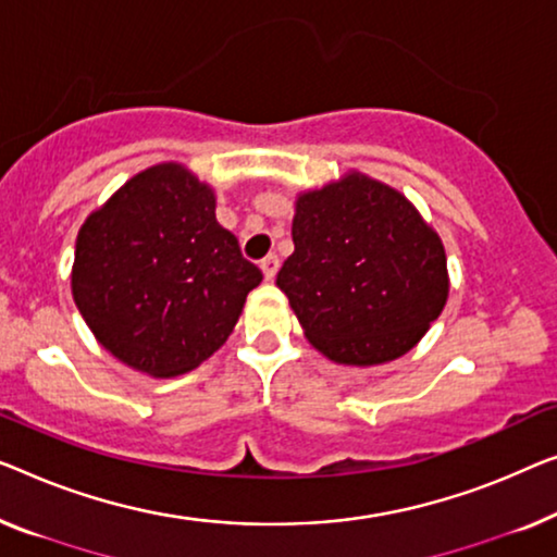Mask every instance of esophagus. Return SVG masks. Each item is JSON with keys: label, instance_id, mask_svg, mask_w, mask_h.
<instances>
[{"label": "esophagus", "instance_id": "34e87169", "mask_svg": "<svg viewBox=\"0 0 557 557\" xmlns=\"http://www.w3.org/2000/svg\"><path fill=\"white\" fill-rule=\"evenodd\" d=\"M261 269H263V276L271 281L273 276H276V271H278V256L276 253L265 256V259L261 261Z\"/></svg>", "mask_w": 557, "mask_h": 557}]
</instances>
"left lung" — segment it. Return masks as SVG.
Returning a JSON list of instances; mask_svg holds the SVG:
<instances>
[{
  "instance_id": "left-lung-1",
  "label": "left lung",
  "mask_w": 557,
  "mask_h": 557,
  "mask_svg": "<svg viewBox=\"0 0 557 557\" xmlns=\"http://www.w3.org/2000/svg\"><path fill=\"white\" fill-rule=\"evenodd\" d=\"M294 253L276 286L306 338L338 364L407 354L445 309V248L389 185L346 175L296 200Z\"/></svg>"
}]
</instances>
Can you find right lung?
Wrapping results in <instances>:
<instances>
[{
    "label": "right lung",
    "instance_id": "1",
    "mask_svg": "<svg viewBox=\"0 0 557 557\" xmlns=\"http://www.w3.org/2000/svg\"><path fill=\"white\" fill-rule=\"evenodd\" d=\"M263 273L215 221V198L175 163L127 181L77 236L72 294L127 367L173 376L231 336Z\"/></svg>",
    "mask_w": 557,
    "mask_h": 557
}]
</instances>
